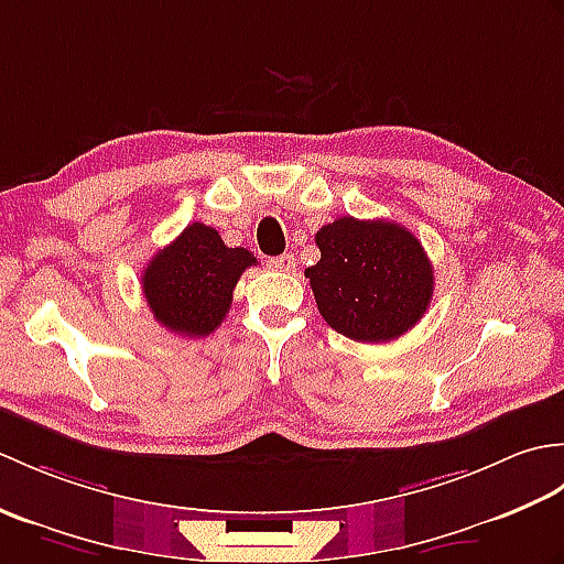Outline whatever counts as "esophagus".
Instances as JSON below:
<instances>
[{
  "instance_id": "esophagus-1",
  "label": "esophagus",
  "mask_w": 564,
  "mask_h": 564,
  "mask_svg": "<svg viewBox=\"0 0 564 564\" xmlns=\"http://www.w3.org/2000/svg\"><path fill=\"white\" fill-rule=\"evenodd\" d=\"M269 269L281 271V273H291V271H295V257H293V254L271 257V259H269Z\"/></svg>"
}]
</instances>
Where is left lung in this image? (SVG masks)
<instances>
[{
    "instance_id": "8db88e82",
    "label": "left lung",
    "mask_w": 564,
    "mask_h": 564,
    "mask_svg": "<svg viewBox=\"0 0 564 564\" xmlns=\"http://www.w3.org/2000/svg\"><path fill=\"white\" fill-rule=\"evenodd\" d=\"M319 261L305 269L319 315L364 344L412 329L434 295V267L406 227L344 215L315 235Z\"/></svg>"
}]
</instances>
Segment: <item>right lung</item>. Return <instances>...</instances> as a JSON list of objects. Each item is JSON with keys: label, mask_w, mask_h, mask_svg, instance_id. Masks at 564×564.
Here are the masks:
<instances>
[{"label": "right lung", "mask_w": 564, "mask_h": 564, "mask_svg": "<svg viewBox=\"0 0 564 564\" xmlns=\"http://www.w3.org/2000/svg\"><path fill=\"white\" fill-rule=\"evenodd\" d=\"M257 259L245 247H227L218 230L191 223L142 271L150 313L178 337H208L232 305V291Z\"/></svg>", "instance_id": "right-lung-1"}]
</instances>
